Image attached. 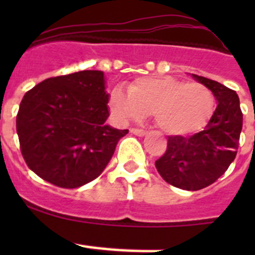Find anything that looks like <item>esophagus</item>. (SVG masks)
<instances>
[{
	"mask_svg": "<svg viewBox=\"0 0 255 255\" xmlns=\"http://www.w3.org/2000/svg\"><path fill=\"white\" fill-rule=\"evenodd\" d=\"M130 132H132V134L138 135V136H144V135L147 134V131L143 129H138V128H131L130 129Z\"/></svg>",
	"mask_w": 255,
	"mask_h": 255,
	"instance_id": "esophagus-1",
	"label": "esophagus"
}]
</instances>
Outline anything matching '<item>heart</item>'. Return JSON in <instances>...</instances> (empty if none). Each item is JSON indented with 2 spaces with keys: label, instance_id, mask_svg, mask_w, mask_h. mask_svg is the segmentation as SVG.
<instances>
[{
  "label": "heart",
  "instance_id": "b5f03b06",
  "mask_svg": "<svg viewBox=\"0 0 255 255\" xmlns=\"http://www.w3.org/2000/svg\"><path fill=\"white\" fill-rule=\"evenodd\" d=\"M110 108L117 120L128 123L152 114L154 123L168 134L182 135L202 129L215 110V96L199 82L172 76H144L110 94Z\"/></svg>",
  "mask_w": 255,
  "mask_h": 255
}]
</instances>
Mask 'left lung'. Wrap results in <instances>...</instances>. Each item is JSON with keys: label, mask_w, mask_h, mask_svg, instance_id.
<instances>
[{"label": "left lung", "mask_w": 255, "mask_h": 255, "mask_svg": "<svg viewBox=\"0 0 255 255\" xmlns=\"http://www.w3.org/2000/svg\"><path fill=\"white\" fill-rule=\"evenodd\" d=\"M193 78L211 89L217 107L202 131L168 136L167 149L155 161V168L172 186L194 191L213 184L235 159L243 114L235 91L204 76L193 74Z\"/></svg>", "instance_id": "left-lung-1"}]
</instances>
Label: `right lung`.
Returning <instances> with one entry per match:
<instances>
[{
	"mask_svg": "<svg viewBox=\"0 0 255 255\" xmlns=\"http://www.w3.org/2000/svg\"><path fill=\"white\" fill-rule=\"evenodd\" d=\"M98 70L48 78L20 103L16 131L28 167L53 185L75 189L100 176L129 130L106 125L108 94Z\"/></svg>",
	"mask_w": 255,
	"mask_h": 255,
	"instance_id": "right-lung-1",
	"label": "right lung"
}]
</instances>
